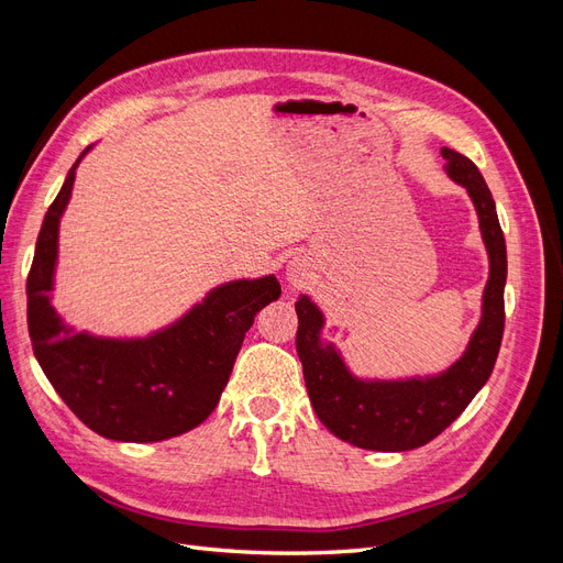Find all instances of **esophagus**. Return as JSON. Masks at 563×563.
<instances>
[{
  "label": "esophagus",
  "instance_id": "obj_1",
  "mask_svg": "<svg viewBox=\"0 0 563 563\" xmlns=\"http://www.w3.org/2000/svg\"><path fill=\"white\" fill-rule=\"evenodd\" d=\"M286 279L291 286H300L305 279H308V267H305L302 261H291L286 267Z\"/></svg>",
  "mask_w": 563,
  "mask_h": 563
}]
</instances>
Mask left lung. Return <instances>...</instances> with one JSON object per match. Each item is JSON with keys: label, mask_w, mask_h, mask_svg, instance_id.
Masks as SVG:
<instances>
[{"label": "left lung", "mask_w": 563, "mask_h": 563, "mask_svg": "<svg viewBox=\"0 0 563 563\" xmlns=\"http://www.w3.org/2000/svg\"><path fill=\"white\" fill-rule=\"evenodd\" d=\"M446 176L465 187L479 220L488 253V282L482 317L465 352L446 371L430 376L364 378L347 366L343 352L323 340L327 317L310 296L296 300V350L317 418L352 446L368 451H411L424 446L465 411L498 360L505 329L507 249L496 201L484 176L467 157L441 147Z\"/></svg>", "instance_id": "1"}]
</instances>
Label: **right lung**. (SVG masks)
Wrapping results in <instances>:
<instances>
[{"label": "right lung", "instance_id": "add662e5", "mask_svg": "<svg viewBox=\"0 0 563 563\" xmlns=\"http://www.w3.org/2000/svg\"><path fill=\"white\" fill-rule=\"evenodd\" d=\"M81 152L51 203L27 275V331L58 397L96 434L147 444L197 428L220 401L255 312L282 296L275 275L213 286L178 319L147 335H96L54 308L60 218Z\"/></svg>", "mask_w": 563, "mask_h": 563}]
</instances>
